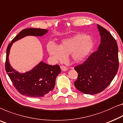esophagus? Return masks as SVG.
Instances as JSON below:
<instances>
[{
  "mask_svg": "<svg viewBox=\"0 0 123 123\" xmlns=\"http://www.w3.org/2000/svg\"><path fill=\"white\" fill-rule=\"evenodd\" d=\"M60 68H61L62 70L64 71H64H66L68 69L67 67H65V66H64V65H62L61 67H60Z\"/></svg>",
  "mask_w": 123,
  "mask_h": 123,
  "instance_id": "esophagus-1",
  "label": "esophagus"
}]
</instances>
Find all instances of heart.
<instances>
[{"instance_id":"1","label":"heart","mask_w":123,"mask_h":123,"mask_svg":"<svg viewBox=\"0 0 123 123\" xmlns=\"http://www.w3.org/2000/svg\"><path fill=\"white\" fill-rule=\"evenodd\" d=\"M92 47L93 42L88 35L78 34L64 39L59 46L49 42L47 48L49 54L55 60H63L67 55L70 54L74 61L79 62L89 55Z\"/></svg>"}]
</instances>
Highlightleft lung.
Returning <instances> with one entry per match:
<instances>
[{"label":"left lung","mask_w":123,"mask_h":123,"mask_svg":"<svg viewBox=\"0 0 123 123\" xmlns=\"http://www.w3.org/2000/svg\"><path fill=\"white\" fill-rule=\"evenodd\" d=\"M101 37L98 49L92 53L81 64L75 67L78 79L74 85L86 94H96L109 86L119 68L118 47L114 38L99 25Z\"/></svg>","instance_id":"8db88e82"}]
</instances>
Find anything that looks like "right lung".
Listing matches in <instances>:
<instances>
[{
    "label": "right lung",
    "mask_w": 123,
    "mask_h": 123,
    "mask_svg": "<svg viewBox=\"0 0 123 123\" xmlns=\"http://www.w3.org/2000/svg\"><path fill=\"white\" fill-rule=\"evenodd\" d=\"M47 31L46 29L38 28L22 30L7 47L5 70L18 92L26 97H43L52 90L54 88L56 76L61 73V69L58 65H48L41 62L31 70L25 73H20L14 70L9 63L8 56L10 48L14 42L24 37L42 36Z\"/></svg>",
    "instance_id": "add662e5"
}]
</instances>
